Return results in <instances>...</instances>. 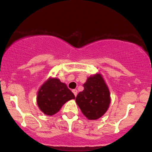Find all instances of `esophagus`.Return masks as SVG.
Masks as SVG:
<instances>
[{
	"label": "esophagus",
	"mask_w": 152,
	"mask_h": 152,
	"mask_svg": "<svg viewBox=\"0 0 152 152\" xmlns=\"http://www.w3.org/2000/svg\"><path fill=\"white\" fill-rule=\"evenodd\" d=\"M72 91H73V94H74L75 96H77V90H76V89H74V90H72Z\"/></svg>",
	"instance_id": "obj_1"
}]
</instances>
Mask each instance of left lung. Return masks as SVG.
<instances>
[{
  "label": "left lung",
  "instance_id": "left-lung-1",
  "mask_svg": "<svg viewBox=\"0 0 152 152\" xmlns=\"http://www.w3.org/2000/svg\"><path fill=\"white\" fill-rule=\"evenodd\" d=\"M83 86V91L79 92L76 98V104L87 119H99L105 114L110 107V90L100 73L87 78Z\"/></svg>",
  "mask_w": 152,
  "mask_h": 152
}]
</instances>
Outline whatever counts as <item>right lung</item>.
Masks as SVG:
<instances>
[{"label": "right lung", "mask_w": 152, "mask_h": 152, "mask_svg": "<svg viewBox=\"0 0 152 152\" xmlns=\"http://www.w3.org/2000/svg\"><path fill=\"white\" fill-rule=\"evenodd\" d=\"M74 99V94L66 84L57 78L50 77L39 87L37 102L44 114L51 116L58 113L67 102Z\"/></svg>", "instance_id": "obj_1"}]
</instances>
